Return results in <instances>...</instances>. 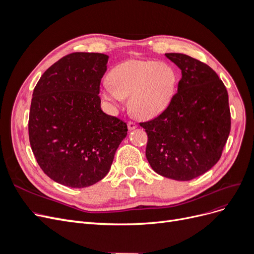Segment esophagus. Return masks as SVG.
Listing matches in <instances>:
<instances>
[{
	"mask_svg": "<svg viewBox=\"0 0 254 254\" xmlns=\"http://www.w3.org/2000/svg\"><path fill=\"white\" fill-rule=\"evenodd\" d=\"M127 126H128V129H129V130H133V129L136 128V124H135L134 122H128Z\"/></svg>",
	"mask_w": 254,
	"mask_h": 254,
	"instance_id": "1",
	"label": "esophagus"
}]
</instances>
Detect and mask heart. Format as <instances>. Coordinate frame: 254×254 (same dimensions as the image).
<instances>
[{
	"mask_svg": "<svg viewBox=\"0 0 254 254\" xmlns=\"http://www.w3.org/2000/svg\"><path fill=\"white\" fill-rule=\"evenodd\" d=\"M109 84L101 90L104 99L120 105L128 97L135 117L148 120L162 113L175 96L178 77L175 68L155 60H128L115 65L108 75Z\"/></svg>",
	"mask_w": 254,
	"mask_h": 254,
	"instance_id": "1",
	"label": "heart"
}]
</instances>
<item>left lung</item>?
<instances>
[{"label": "left lung", "mask_w": 254, "mask_h": 254, "mask_svg": "<svg viewBox=\"0 0 254 254\" xmlns=\"http://www.w3.org/2000/svg\"><path fill=\"white\" fill-rule=\"evenodd\" d=\"M165 56L182 77L170 106L151 121L140 123L148 135L146 158L157 174L189 181L217 163L231 128L228 92L218 75L195 58Z\"/></svg>", "instance_id": "obj_1"}]
</instances>
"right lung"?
Returning a JSON list of instances; mask_svg holds the SVG:
<instances>
[{"label": "right lung", "mask_w": 254, "mask_h": 254, "mask_svg": "<svg viewBox=\"0 0 254 254\" xmlns=\"http://www.w3.org/2000/svg\"><path fill=\"white\" fill-rule=\"evenodd\" d=\"M109 56L73 53L58 60L36 84L28 134L41 170L68 188L93 186L109 173L126 123L101 108L99 84Z\"/></svg>", "instance_id": "add662e5"}]
</instances>
